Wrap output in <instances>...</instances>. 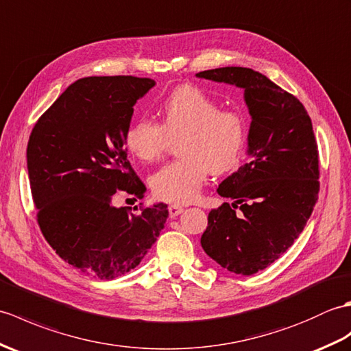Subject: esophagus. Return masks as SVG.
<instances>
[{
  "mask_svg": "<svg viewBox=\"0 0 351 351\" xmlns=\"http://www.w3.org/2000/svg\"><path fill=\"white\" fill-rule=\"evenodd\" d=\"M168 210H169V216L171 217H176V216H178V215L184 212V208L182 206H178V204H171Z\"/></svg>",
  "mask_w": 351,
  "mask_h": 351,
  "instance_id": "esophagus-1",
  "label": "esophagus"
}]
</instances>
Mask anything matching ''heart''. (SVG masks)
<instances>
[{"label": "heart", "instance_id": "1", "mask_svg": "<svg viewBox=\"0 0 351 351\" xmlns=\"http://www.w3.org/2000/svg\"><path fill=\"white\" fill-rule=\"evenodd\" d=\"M162 124L147 117L134 120L124 134L128 150L144 162L158 160L169 138H177L180 159L162 167L152 177L154 195L168 202H192L210 171L227 173L237 167L246 143L243 115L195 85L174 88L159 105Z\"/></svg>", "mask_w": 351, "mask_h": 351}]
</instances>
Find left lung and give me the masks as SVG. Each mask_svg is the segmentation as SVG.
Listing matches in <instances>:
<instances>
[{
	"instance_id": "8db88e82",
	"label": "left lung",
	"mask_w": 351,
	"mask_h": 351,
	"mask_svg": "<svg viewBox=\"0 0 351 351\" xmlns=\"http://www.w3.org/2000/svg\"><path fill=\"white\" fill-rule=\"evenodd\" d=\"M197 76L243 88L252 119L247 162L217 188L232 204L208 213L201 246L223 269L254 275L287 252L314 210L320 171L313 123L298 99L252 69L219 67Z\"/></svg>"
}]
</instances>
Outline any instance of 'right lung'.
I'll return each mask as SVG.
<instances>
[{"instance_id":"obj_1","label":"right lung","mask_w":351,"mask_h":351,"mask_svg":"<svg viewBox=\"0 0 351 351\" xmlns=\"http://www.w3.org/2000/svg\"><path fill=\"white\" fill-rule=\"evenodd\" d=\"M150 77L88 76L69 85L37 120L27 168L37 222L61 258L97 279L135 269L168 217L163 202L115 207L117 191L143 198L124 134Z\"/></svg>"}]
</instances>
